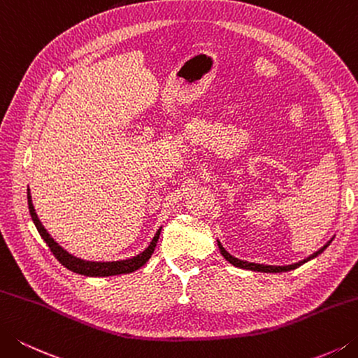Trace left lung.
<instances>
[{"instance_id": "1", "label": "left lung", "mask_w": 358, "mask_h": 358, "mask_svg": "<svg viewBox=\"0 0 358 358\" xmlns=\"http://www.w3.org/2000/svg\"><path fill=\"white\" fill-rule=\"evenodd\" d=\"M332 240L334 238H330L324 246H322L321 249H318V251L316 252H313L312 255H308L307 259H304V260H301V262H298V263H292V265H284V266H275V265H263V263H252V262H246V260H240V259H237V257H234V255H231L229 254L224 248H222V245L221 243L217 240V243H218V248H220V252H221V255L222 257H224L229 263H231V265H234V266H237V268H241V269H251V271H260V273H284V271H292V269H296L298 266H301V265H304L306 262H308V260H312V259H315V257H318V255L324 251V249L330 245V243H332Z\"/></svg>"}]
</instances>
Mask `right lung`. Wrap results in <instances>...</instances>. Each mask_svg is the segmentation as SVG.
<instances>
[{"mask_svg":"<svg viewBox=\"0 0 358 358\" xmlns=\"http://www.w3.org/2000/svg\"><path fill=\"white\" fill-rule=\"evenodd\" d=\"M28 207H29L31 218L34 221V224H36V227H37L40 237L43 238L46 245H48V248L51 249V252L54 254V257H56L60 263H62V265L66 269H70V271L76 273V274L87 275V278H107V275L129 274V273L137 271V269H140L148 260H150V257L154 252V249H156V245H157L160 232H162V227H160L159 231L156 232V235H154V238L151 240L150 246H148L143 252H140L138 255H136V257L126 259V260H117V262H90V260L74 257L73 254H70L69 251H65V249L51 237L48 231H46V229L43 227L42 221H40L38 217H37L36 208H34V204H32L29 188H28Z\"/></svg>","mask_w":358,"mask_h":358,"instance_id":"obj_1","label":"right lung"}]
</instances>
